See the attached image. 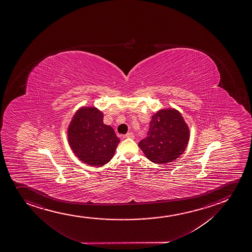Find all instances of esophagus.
Listing matches in <instances>:
<instances>
[{"label": "esophagus", "mask_w": 252, "mask_h": 252, "mask_svg": "<svg viewBox=\"0 0 252 252\" xmlns=\"http://www.w3.org/2000/svg\"><path fill=\"white\" fill-rule=\"evenodd\" d=\"M125 138H130V139H134V134H133V133H131V132L127 133V134H125Z\"/></svg>", "instance_id": "esophagus-1"}]
</instances>
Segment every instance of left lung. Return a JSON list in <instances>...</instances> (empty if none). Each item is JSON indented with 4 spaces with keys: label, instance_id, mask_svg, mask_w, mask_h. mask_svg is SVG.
Returning <instances> with one entry per match:
<instances>
[{
    "label": "left lung",
    "instance_id": "obj_1",
    "mask_svg": "<svg viewBox=\"0 0 252 252\" xmlns=\"http://www.w3.org/2000/svg\"><path fill=\"white\" fill-rule=\"evenodd\" d=\"M189 140L188 125L181 113L175 109H166L152 117L148 136L138 145L150 161L166 164L183 155Z\"/></svg>",
    "mask_w": 252,
    "mask_h": 252
}]
</instances>
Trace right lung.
<instances>
[{"mask_svg":"<svg viewBox=\"0 0 252 252\" xmlns=\"http://www.w3.org/2000/svg\"><path fill=\"white\" fill-rule=\"evenodd\" d=\"M104 115L95 107H82L74 115L67 127L72 151L80 160L93 166L107 164L114 156L119 138L103 122Z\"/></svg>","mask_w":252,"mask_h":252,"instance_id":"1","label":"right lung"}]
</instances>
